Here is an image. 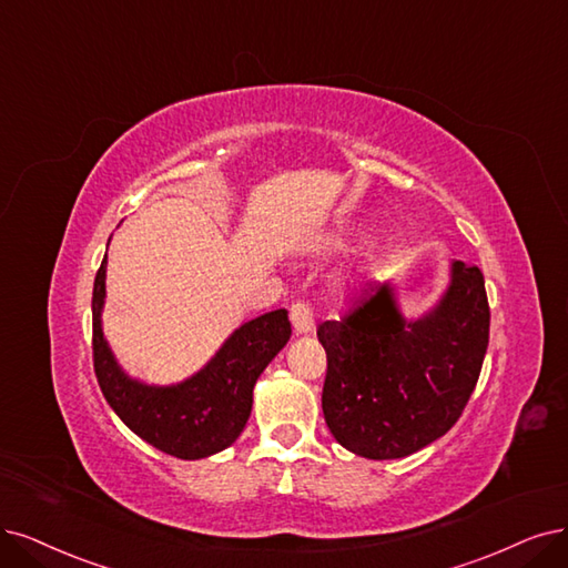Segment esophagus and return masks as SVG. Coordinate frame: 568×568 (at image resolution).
<instances>
[{"label":"esophagus","instance_id":"esophagus-1","mask_svg":"<svg viewBox=\"0 0 568 568\" xmlns=\"http://www.w3.org/2000/svg\"><path fill=\"white\" fill-rule=\"evenodd\" d=\"M290 321L295 325L297 334H306L313 329V308L306 302H295L290 306Z\"/></svg>","mask_w":568,"mask_h":568}]
</instances>
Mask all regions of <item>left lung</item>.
<instances>
[{
  "instance_id": "left-lung-1",
  "label": "left lung",
  "mask_w": 568,
  "mask_h": 568,
  "mask_svg": "<svg viewBox=\"0 0 568 568\" xmlns=\"http://www.w3.org/2000/svg\"><path fill=\"white\" fill-rule=\"evenodd\" d=\"M323 414L348 452L403 458L464 414L489 344V302L477 266L452 264V285L428 316L405 321L390 283L367 285L342 321H325Z\"/></svg>"
}]
</instances>
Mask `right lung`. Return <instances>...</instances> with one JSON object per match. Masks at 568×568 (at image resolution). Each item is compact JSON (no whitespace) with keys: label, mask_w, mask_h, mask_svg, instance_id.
<instances>
[{"label":"right lung","mask_w":568,"mask_h":568,"mask_svg":"<svg viewBox=\"0 0 568 568\" xmlns=\"http://www.w3.org/2000/svg\"><path fill=\"white\" fill-rule=\"evenodd\" d=\"M104 266L108 255L93 283V367L104 400L144 443L175 458H205L234 445L247 424L252 388L292 334L287 311L241 325L192 379L165 388L144 386L121 372L102 337Z\"/></svg>","instance_id":"add662e5"}]
</instances>
